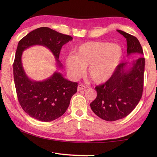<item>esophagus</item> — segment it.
<instances>
[{
    "instance_id": "esophagus-1",
    "label": "esophagus",
    "mask_w": 157,
    "mask_h": 157,
    "mask_svg": "<svg viewBox=\"0 0 157 157\" xmlns=\"http://www.w3.org/2000/svg\"><path fill=\"white\" fill-rule=\"evenodd\" d=\"M86 87L83 84H79L78 86V91H81V90H84L86 89Z\"/></svg>"
}]
</instances>
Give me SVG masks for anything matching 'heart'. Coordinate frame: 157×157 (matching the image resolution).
<instances>
[{
    "label": "heart",
    "mask_w": 157,
    "mask_h": 157,
    "mask_svg": "<svg viewBox=\"0 0 157 157\" xmlns=\"http://www.w3.org/2000/svg\"><path fill=\"white\" fill-rule=\"evenodd\" d=\"M123 57V50L118 44L88 41L75 49V55L66 57L65 63L73 78H78L88 67L87 73L95 83L109 80L116 72Z\"/></svg>",
    "instance_id": "obj_1"
}]
</instances>
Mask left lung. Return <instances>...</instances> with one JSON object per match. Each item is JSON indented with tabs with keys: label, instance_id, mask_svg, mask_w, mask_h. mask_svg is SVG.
<instances>
[{
	"label": "left lung",
	"instance_id": "8db88e82",
	"mask_svg": "<svg viewBox=\"0 0 157 157\" xmlns=\"http://www.w3.org/2000/svg\"><path fill=\"white\" fill-rule=\"evenodd\" d=\"M127 40V55L139 54L132 62L121 63L112 77L95 87L97 97L90 104L94 113L107 121L122 119L134 110L142 97L145 58L136 37L117 30Z\"/></svg>",
	"mask_w": 157,
	"mask_h": 157
}]
</instances>
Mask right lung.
Listing matches in <instances>:
<instances>
[{"label":"right lung","mask_w":157,"mask_h":157,"mask_svg":"<svg viewBox=\"0 0 157 157\" xmlns=\"http://www.w3.org/2000/svg\"><path fill=\"white\" fill-rule=\"evenodd\" d=\"M72 39V36L41 27L30 32L18 42L13 64L18 100L25 112L36 120L50 122L62 116L77 92L78 83L68 80L57 71L43 81L30 79L23 67V52L36 45L46 47L54 55L57 68L61 69L60 50Z\"/></svg>","instance_id":"right-lung-1"}]
</instances>
